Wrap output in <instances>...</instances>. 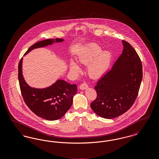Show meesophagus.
Masks as SVG:
<instances>
[{
	"instance_id": "34e87169",
	"label": "esophagus",
	"mask_w": 159,
	"mask_h": 159,
	"mask_svg": "<svg viewBox=\"0 0 159 159\" xmlns=\"http://www.w3.org/2000/svg\"><path fill=\"white\" fill-rule=\"evenodd\" d=\"M88 88V85L87 84V83H82L80 85V89L81 90H84Z\"/></svg>"
}]
</instances>
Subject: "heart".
<instances>
[{
  "mask_svg": "<svg viewBox=\"0 0 159 159\" xmlns=\"http://www.w3.org/2000/svg\"><path fill=\"white\" fill-rule=\"evenodd\" d=\"M78 61L80 64L87 65L88 73L91 77L98 78L106 73L112 60V54L108 51H103L101 46L96 43L86 46L79 54ZM71 71L76 74L80 72L79 65L71 60L70 64Z\"/></svg>",
  "mask_w": 159,
  "mask_h": 159,
  "instance_id": "obj_1",
  "label": "heart"
}]
</instances>
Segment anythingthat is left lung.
<instances>
[{"mask_svg":"<svg viewBox=\"0 0 159 159\" xmlns=\"http://www.w3.org/2000/svg\"><path fill=\"white\" fill-rule=\"evenodd\" d=\"M122 43V53L97 83V96L91 103L92 110L105 119H113L128 110L136 100L143 79L139 57L128 42Z\"/></svg>","mask_w":159,"mask_h":159,"instance_id":"1","label":"left lung"}]
</instances>
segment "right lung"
I'll list each match as a JSON object with an SVG mask.
<instances>
[{
  "instance_id": "1",
  "label": "right lung",
  "mask_w": 159,
  "mask_h": 159,
  "mask_svg": "<svg viewBox=\"0 0 159 159\" xmlns=\"http://www.w3.org/2000/svg\"><path fill=\"white\" fill-rule=\"evenodd\" d=\"M62 39H47L39 41L31 46L25 54L31 50L61 42ZM23 58L18 64V80L23 99L31 110L43 119L55 120L61 118L73 104V98L77 93V85L64 80H58L51 86L44 89L31 88L24 79L22 73Z\"/></svg>"
}]
</instances>
